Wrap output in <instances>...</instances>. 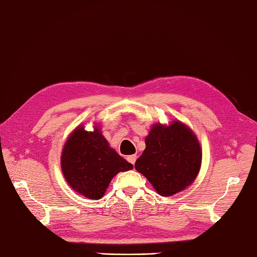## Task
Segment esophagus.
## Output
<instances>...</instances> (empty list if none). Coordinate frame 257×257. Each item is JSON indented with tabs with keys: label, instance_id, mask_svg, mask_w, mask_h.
Wrapping results in <instances>:
<instances>
[{
	"label": "esophagus",
	"instance_id": "obj_1",
	"mask_svg": "<svg viewBox=\"0 0 257 257\" xmlns=\"http://www.w3.org/2000/svg\"><path fill=\"white\" fill-rule=\"evenodd\" d=\"M126 159H127V161L130 162L131 164H133V165H134L136 159H138V156H136V155H130V156H127Z\"/></svg>",
	"mask_w": 257,
	"mask_h": 257
}]
</instances>
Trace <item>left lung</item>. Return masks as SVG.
I'll list each match as a JSON object with an SVG mask.
<instances>
[{"mask_svg":"<svg viewBox=\"0 0 257 257\" xmlns=\"http://www.w3.org/2000/svg\"><path fill=\"white\" fill-rule=\"evenodd\" d=\"M202 165V149L195 133L181 121L152 125L145 150L135 162L162 196H172L190 186Z\"/></svg>","mask_w":257,"mask_h":257,"instance_id":"8db88e82","label":"left lung"}]
</instances>
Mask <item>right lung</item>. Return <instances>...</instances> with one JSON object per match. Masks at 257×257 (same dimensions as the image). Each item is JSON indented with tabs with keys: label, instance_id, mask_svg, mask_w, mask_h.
I'll use <instances>...</instances> for the list:
<instances>
[{
	"label": "right lung",
	"instance_id": "add662e5",
	"mask_svg": "<svg viewBox=\"0 0 257 257\" xmlns=\"http://www.w3.org/2000/svg\"><path fill=\"white\" fill-rule=\"evenodd\" d=\"M61 169L67 184L76 193L90 200H99L113 177L132 170L133 165L109 146L99 125L86 131L84 124H80L63 146Z\"/></svg>",
	"mask_w": 257,
	"mask_h": 257
}]
</instances>
